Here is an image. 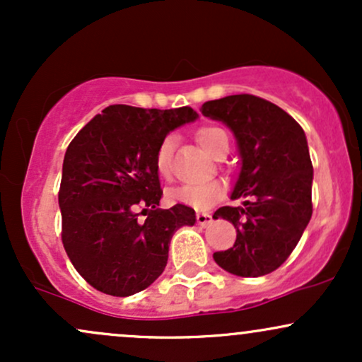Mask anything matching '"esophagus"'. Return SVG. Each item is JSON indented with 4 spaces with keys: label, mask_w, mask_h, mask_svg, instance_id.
<instances>
[{
    "label": "esophagus",
    "mask_w": 362,
    "mask_h": 362,
    "mask_svg": "<svg viewBox=\"0 0 362 362\" xmlns=\"http://www.w3.org/2000/svg\"><path fill=\"white\" fill-rule=\"evenodd\" d=\"M195 221H197V224H201V226H207V224L213 221V216L209 213H197L195 214Z\"/></svg>",
    "instance_id": "esophagus-1"
}]
</instances>
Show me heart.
I'll use <instances>...</instances> for the list:
<instances>
[{
    "label": "heart",
    "instance_id": "b5f03b06",
    "mask_svg": "<svg viewBox=\"0 0 362 362\" xmlns=\"http://www.w3.org/2000/svg\"><path fill=\"white\" fill-rule=\"evenodd\" d=\"M195 138L199 143L202 144V148L213 155L216 148L228 141L226 132L221 127L216 126H202L195 132ZM177 138L175 134H168L161 139V143L158 144L156 153H155V167L156 172L160 173L163 178H168L172 173V160H173V149H175ZM223 194V187L218 180H206L199 182V184H185L173 187L168 190V199L177 204H184L195 207V209H204L209 207L214 201H218Z\"/></svg>",
    "mask_w": 362,
    "mask_h": 362
}]
</instances>
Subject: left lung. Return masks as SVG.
I'll return each mask as SVG.
<instances>
[{"mask_svg":"<svg viewBox=\"0 0 362 362\" xmlns=\"http://www.w3.org/2000/svg\"><path fill=\"white\" fill-rule=\"evenodd\" d=\"M201 112L233 131L242 161L231 192L242 206H223L213 216L236 228L235 245L216 252V264L240 277L271 274L296 248L313 213L305 131L276 103L248 93L206 102Z\"/></svg>","mask_w":362,"mask_h":362,"instance_id":"left-lung-1","label":"left lung"}]
</instances>
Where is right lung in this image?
<instances>
[{
	"label": "right lung",
	"mask_w": 362,
	"mask_h": 362,
	"mask_svg": "<svg viewBox=\"0 0 362 362\" xmlns=\"http://www.w3.org/2000/svg\"><path fill=\"white\" fill-rule=\"evenodd\" d=\"M197 117L190 107L110 105L69 143L59 187L62 245L97 291L124 298L146 289L165 271L173 233L195 223L192 207H158L155 153L170 131Z\"/></svg>",
	"instance_id": "obj_1"
}]
</instances>
